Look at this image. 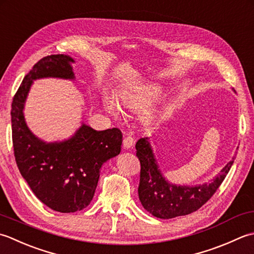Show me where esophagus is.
Segmentation results:
<instances>
[{
  "label": "esophagus",
  "instance_id": "34e87169",
  "mask_svg": "<svg viewBox=\"0 0 254 254\" xmlns=\"http://www.w3.org/2000/svg\"><path fill=\"white\" fill-rule=\"evenodd\" d=\"M133 142H134V138L132 134L130 132L125 133V136H124V140H123V147L125 149L131 148Z\"/></svg>",
  "mask_w": 254,
  "mask_h": 254
}]
</instances>
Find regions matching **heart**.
Segmentation results:
<instances>
[{"label":"heart","instance_id":"b5f03b06","mask_svg":"<svg viewBox=\"0 0 254 254\" xmlns=\"http://www.w3.org/2000/svg\"><path fill=\"white\" fill-rule=\"evenodd\" d=\"M151 94H152V92H150V91L144 92L143 94H142V96H140V98H139L138 102H142L143 100H146V97L150 96ZM121 102L123 103V104H128V100H127L126 97L121 98ZM105 107H106V110L110 112V113H112V114H116L118 112L116 105L114 104V103L111 100H105Z\"/></svg>","mask_w":254,"mask_h":254}]
</instances>
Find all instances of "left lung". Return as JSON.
<instances>
[{
    "label": "left lung",
    "mask_w": 254,
    "mask_h": 254,
    "mask_svg": "<svg viewBox=\"0 0 254 254\" xmlns=\"http://www.w3.org/2000/svg\"><path fill=\"white\" fill-rule=\"evenodd\" d=\"M136 150L140 161L139 199L144 209L162 219L185 216L199 209L224 182L235 160L232 158L213 182L198 186H177L168 183L160 173L148 138L139 139Z\"/></svg>",
    "instance_id": "8db88e82"
}]
</instances>
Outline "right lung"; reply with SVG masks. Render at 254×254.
Segmentation results:
<instances>
[{
	"label": "right lung",
	"mask_w": 254,
	"mask_h": 254,
	"mask_svg": "<svg viewBox=\"0 0 254 254\" xmlns=\"http://www.w3.org/2000/svg\"><path fill=\"white\" fill-rule=\"evenodd\" d=\"M70 62L73 59L64 55L40 59L15 93L11 111L14 156L19 172L37 198L60 213H74L91 203L101 167L120 154L123 141L118 128L97 131L82 125L69 140L45 143L26 126L23 108L33 80L73 79Z\"/></svg>",
	"instance_id": "right-lung-1"
}]
</instances>
